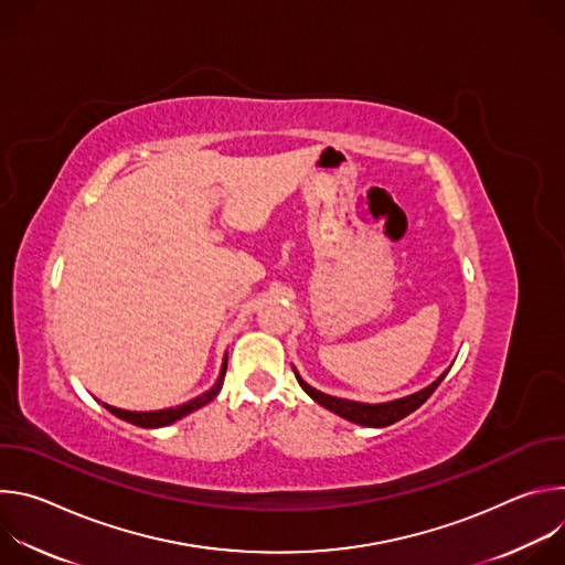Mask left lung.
<instances>
[{
	"label": "left lung",
	"instance_id": "1",
	"mask_svg": "<svg viewBox=\"0 0 565 565\" xmlns=\"http://www.w3.org/2000/svg\"><path fill=\"white\" fill-rule=\"evenodd\" d=\"M445 375H447V371H445L434 384H429L427 388H423V391H418V393H414V395L402 397V399L384 402V405H362V402L333 397V395H327V393H321V391L312 388V386L306 384V382L297 375V371H295L297 382H299L301 388L317 402V405L327 407L329 412H333V414H338V416H342V418H347V420H351V423L364 425V427H388V425L402 420L405 416L414 414L420 405H425L427 397L438 388V384L445 380Z\"/></svg>",
	"mask_w": 565,
	"mask_h": 565
}]
</instances>
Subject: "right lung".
<instances>
[{"mask_svg":"<svg viewBox=\"0 0 565 565\" xmlns=\"http://www.w3.org/2000/svg\"><path fill=\"white\" fill-rule=\"evenodd\" d=\"M225 371H227V360L223 362L221 375H218L216 384H214L210 391H205V393H203V395H199L196 399H190V402H185V405L174 407V409H163V412H145V414H140V412H125V409H116V407H109V405H105V409H107V412H111L116 418L127 420V423H131V425H136V427H145V429L166 427V425H172V423L181 420L183 416H188V414H192V412H196V409L205 407L207 402H212V399L218 395L221 386H223Z\"/></svg>","mask_w":565,"mask_h":565,"instance_id":"1","label":"right lung"}]
</instances>
